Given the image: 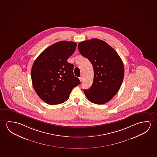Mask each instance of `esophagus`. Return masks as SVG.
<instances>
[{
	"instance_id": "esophagus-1",
	"label": "esophagus",
	"mask_w": 157,
	"mask_h": 157,
	"mask_svg": "<svg viewBox=\"0 0 157 157\" xmlns=\"http://www.w3.org/2000/svg\"><path fill=\"white\" fill-rule=\"evenodd\" d=\"M79 78L80 81V82H82V79H83L82 77H80Z\"/></svg>"
}]
</instances>
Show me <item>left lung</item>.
Here are the masks:
<instances>
[{"instance_id": "obj_1", "label": "left lung", "mask_w": 157, "mask_h": 157, "mask_svg": "<svg viewBox=\"0 0 157 157\" xmlns=\"http://www.w3.org/2000/svg\"><path fill=\"white\" fill-rule=\"evenodd\" d=\"M78 48L91 62L94 71L93 84L84 90L85 94L93 103L105 104L121 87L124 74L123 62L114 49L99 39L82 41Z\"/></svg>"}]
</instances>
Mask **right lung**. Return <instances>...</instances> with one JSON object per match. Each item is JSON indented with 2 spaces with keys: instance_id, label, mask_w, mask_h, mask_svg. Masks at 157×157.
Returning a JSON list of instances; mask_svg holds the SVG:
<instances>
[{
  "instance_id": "obj_1",
  "label": "right lung",
  "mask_w": 157,
  "mask_h": 157,
  "mask_svg": "<svg viewBox=\"0 0 157 157\" xmlns=\"http://www.w3.org/2000/svg\"><path fill=\"white\" fill-rule=\"evenodd\" d=\"M77 44L60 41L40 54L32 67V84L36 94L50 105L66 101L72 90L80 84L73 73V65L68 63Z\"/></svg>"
}]
</instances>
